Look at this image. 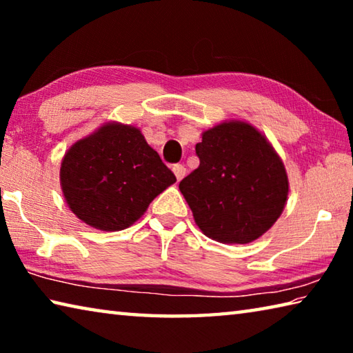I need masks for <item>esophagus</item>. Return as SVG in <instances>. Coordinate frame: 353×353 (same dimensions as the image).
<instances>
[{
	"mask_svg": "<svg viewBox=\"0 0 353 353\" xmlns=\"http://www.w3.org/2000/svg\"><path fill=\"white\" fill-rule=\"evenodd\" d=\"M172 172H174L177 181H182L185 172H187V168H185L183 165H174V166H172Z\"/></svg>",
	"mask_w": 353,
	"mask_h": 353,
	"instance_id": "34e87169",
	"label": "esophagus"
}]
</instances>
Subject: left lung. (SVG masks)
Segmentation results:
<instances>
[{
    "instance_id": "8db88e82",
    "label": "left lung",
    "mask_w": 353,
    "mask_h": 353,
    "mask_svg": "<svg viewBox=\"0 0 353 353\" xmlns=\"http://www.w3.org/2000/svg\"><path fill=\"white\" fill-rule=\"evenodd\" d=\"M196 155L199 166L179 188L208 238L246 244L276 223L288 196V177L259 130L248 123H223L202 134Z\"/></svg>"
}]
</instances>
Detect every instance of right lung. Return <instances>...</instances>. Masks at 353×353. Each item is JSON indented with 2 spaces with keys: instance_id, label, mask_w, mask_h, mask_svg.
<instances>
[{
  "instance_id": "obj_1",
  "label": "right lung",
  "mask_w": 353,
  "mask_h": 353,
  "mask_svg": "<svg viewBox=\"0 0 353 353\" xmlns=\"http://www.w3.org/2000/svg\"><path fill=\"white\" fill-rule=\"evenodd\" d=\"M176 176L139 129L109 123L71 146L61 168L67 204L94 229L134 224Z\"/></svg>"
}]
</instances>
